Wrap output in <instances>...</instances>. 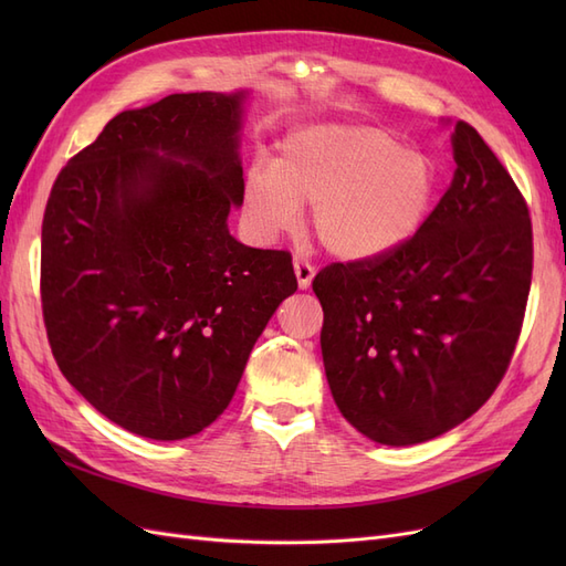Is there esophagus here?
Wrapping results in <instances>:
<instances>
[{
  "label": "esophagus",
  "mask_w": 566,
  "mask_h": 566,
  "mask_svg": "<svg viewBox=\"0 0 566 566\" xmlns=\"http://www.w3.org/2000/svg\"><path fill=\"white\" fill-rule=\"evenodd\" d=\"M293 266H295V276H297V285H300V290H306L312 285V281H314V276H316V269H314V264H310L306 260H295L293 262Z\"/></svg>",
  "instance_id": "34e87169"
}]
</instances>
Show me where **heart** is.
<instances>
[{
    "label": "heart",
    "instance_id": "heart-1",
    "mask_svg": "<svg viewBox=\"0 0 566 566\" xmlns=\"http://www.w3.org/2000/svg\"><path fill=\"white\" fill-rule=\"evenodd\" d=\"M434 193V160L399 136L316 125L290 136L276 165L250 169L245 208L260 235L293 231L300 208H314V233L325 250L342 260H373L422 229Z\"/></svg>",
    "mask_w": 566,
    "mask_h": 566
}]
</instances>
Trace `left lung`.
I'll list each match as a JSON object with an SVG mask.
<instances>
[{"label": "left lung", "mask_w": 566, "mask_h": 566, "mask_svg": "<svg viewBox=\"0 0 566 566\" xmlns=\"http://www.w3.org/2000/svg\"><path fill=\"white\" fill-rule=\"evenodd\" d=\"M449 191L401 248L316 273L333 399L358 432L413 447L482 408L510 366L534 269L526 200L474 127Z\"/></svg>", "instance_id": "1"}]
</instances>
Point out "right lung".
Segmentation results:
<instances>
[{
	"mask_svg": "<svg viewBox=\"0 0 566 566\" xmlns=\"http://www.w3.org/2000/svg\"><path fill=\"white\" fill-rule=\"evenodd\" d=\"M243 92L115 115L71 158L42 221V314L61 373L101 416L175 441L212 424L279 304L293 256L238 243Z\"/></svg>",
	"mask_w": 566,
	"mask_h": 566,
	"instance_id": "1",
	"label": "right lung"
}]
</instances>
